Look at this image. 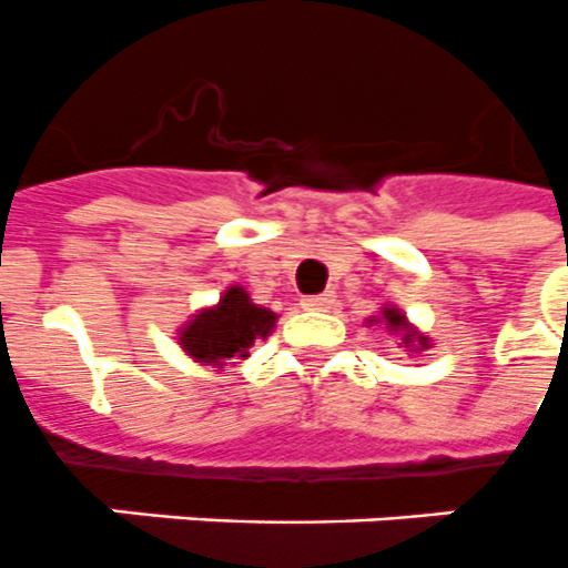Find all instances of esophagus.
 I'll list each match as a JSON object with an SVG mask.
<instances>
[{
    "instance_id": "esophagus-1",
    "label": "esophagus",
    "mask_w": 568,
    "mask_h": 568,
    "mask_svg": "<svg viewBox=\"0 0 568 568\" xmlns=\"http://www.w3.org/2000/svg\"><path fill=\"white\" fill-rule=\"evenodd\" d=\"M332 303H335V294H312V297H303V308H312V312H329Z\"/></svg>"
}]
</instances>
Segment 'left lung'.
Instances as JSON below:
<instances>
[{"label": "left lung", "mask_w": 568, "mask_h": 568, "mask_svg": "<svg viewBox=\"0 0 568 568\" xmlns=\"http://www.w3.org/2000/svg\"><path fill=\"white\" fill-rule=\"evenodd\" d=\"M376 324H382L390 335H396V338H399V347H403L408 356H419L423 349L432 347V338H428L426 332H419L417 326L405 317L403 308L394 306V303H385L379 315L367 317V326H376Z\"/></svg>", "instance_id": "1"}]
</instances>
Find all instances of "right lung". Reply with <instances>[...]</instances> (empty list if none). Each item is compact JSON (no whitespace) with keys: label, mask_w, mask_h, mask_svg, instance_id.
I'll return each mask as SVG.
<instances>
[{"label":"right lung","mask_w":568,"mask_h":568,"mask_svg":"<svg viewBox=\"0 0 568 568\" xmlns=\"http://www.w3.org/2000/svg\"><path fill=\"white\" fill-rule=\"evenodd\" d=\"M276 326V312L253 303L242 285H227L219 303L197 308L178 329V344L201 367L239 364L251 356L253 341H265Z\"/></svg>","instance_id":"1"}]
</instances>
